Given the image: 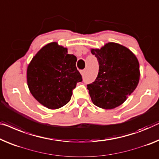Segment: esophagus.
Segmentation results:
<instances>
[{
  "mask_svg": "<svg viewBox=\"0 0 159 159\" xmlns=\"http://www.w3.org/2000/svg\"><path fill=\"white\" fill-rule=\"evenodd\" d=\"M80 74H81L82 75H84V73H85V70H80Z\"/></svg>",
  "mask_w": 159,
  "mask_h": 159,
  "instance_id": "esophagus-1",
  "label": "esophagus"
}]
</instances>
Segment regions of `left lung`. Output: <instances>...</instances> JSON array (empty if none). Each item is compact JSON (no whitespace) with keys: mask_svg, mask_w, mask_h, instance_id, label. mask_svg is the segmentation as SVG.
Returning <instances> with one entry per match:
<instances>
[{"mask_svg":"<svg viewBox=\"0 0 159 159\" xmlns=\"http://www.w3.org/2000/svg\"><path fill=\"white\" fill-rule=\"evenodd\" d=\"M99 64L98 74L87 89L94 105L113 109L124 103L137 87L140 79L138 59L122 45L110 42L100 49L91 48Z\"/></svg>","mask_w":159,"mask_h":159,"instance_id":"left-lung-1","label":"left lung"}]
</instances>
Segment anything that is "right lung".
<instances>
[{
	"label": "right lung",
	"mask_w": 159,
	"mask_h": 159,
	"mask_svg": "<svg viewBox=\"0 0 159 159\" xmlns=\"http://www.w3.org/2000/svg\"><path fill=\"white\" fill-rule=\"evenodd\" d=\"M77 58L67 48L52 42L38 51L27 68V84L33 96L49 109L69 102L73 89L82 80Z\"/></svg>",
	"instance_id": "right-lung-1"
}]
</instances>
